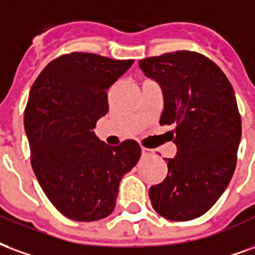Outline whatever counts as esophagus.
Returning <instances> with one entry per match:
<instances>
[{
    "label": "esophagus",
    "mask_w": 255,
    "mask_h": 255,
    "mask_svg": "<svg viewBox=\"0 0 255 255\" xmlns=\"http://www.w3.org/2000/svg\"><path fill=\"white\" fill-rule=\"evenodd\" d=\"M141 152H142V155H145V156H149L153 153L152 150L148 149V148H144V146H141Z\"/></svg>",
    "instance_id": "esophagus-1"
}]
</instances>
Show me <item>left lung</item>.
<instances>
[{
	"mask_svg": "<svg viewBox=\"0 0 255 255\" xmlns=\"http://www.w3.org/2000/svg\"><path fill=\"white\" fill-rule=\"evenodd\" d=\"M140 69L163 89L160 125L170 131L176 155L164 181L149 189L152 206L172 222L204 213L220 198L237 166L242 121L223 70L205 55L174 51L141 59Z\"/></svg>",
	"mask_w": 255,
	"mask_h": 255,
	"instance_id": "left-lung-1",
	"label": "left lung"
}]
</instances>
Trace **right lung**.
I'll return each instance as SVG.
<instances>
[{"label":"right lung","mask_w":255,"mask_h":255,"mask_svg":"<svg viewBox=\"0 0 255 255\" xmlns=\"http://www.w3.org/2000/svg\"><path fill=\"white\" fill-rule=\"evenodd\" d=\"M91 53L51 61L35 80L24 111L31 164L50 202L76 222L114 211L122 176L137 164L134 140L110 146L94 133L107 114V91L133 65Z\"/></svg>","instance_id":"obj_1"}]
</instances>
